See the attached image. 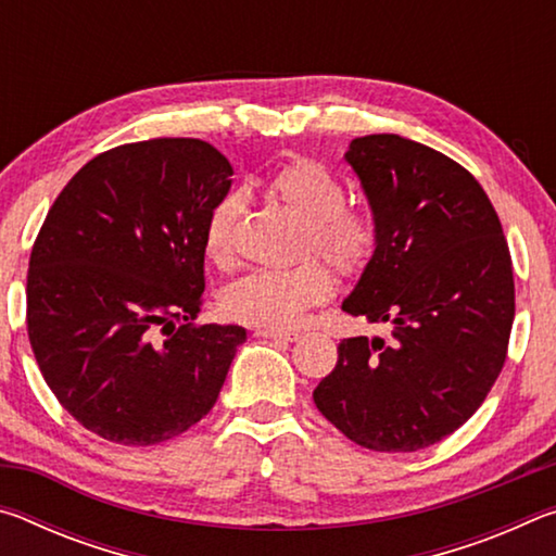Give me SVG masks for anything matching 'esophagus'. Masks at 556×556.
Here are the masks:
<instances>
[{
	"mask_svg": "<svg viewBox=\"0 0 556 556\" xmlns=\"http://www.w3.org/2000/svg\"><path fill=\"white\" fill-rule=\"evenodd\" d=\"M255 336L271 338V341H287V343H294L299 338L296 331H279V328H257Z\"/></svg>",
	"mask_w": 556,
	"mask_h": 556,
	"instance_id": "esophagus-1",
	"label": "esophagus"
}]
</instances>
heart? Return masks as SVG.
Here are the masks:
<instances>
[{
	"instance_id": "heart-1",
	"label": "heart",
	"mask_w": 556,
	"mask_h": 556,
	"mask_svg": "<svg viewBox=\"0 0 556 556\" xmlns=\"http://www.w3.org/2000/svg\"><path fill=\"white\" fill-rule=\"evenodd\" d=\"M267 193L301 223L296 255L321 257L341 275H355L378 248V218L365 208H348L345 188L316 159H291L265 178ZM242 199L228 193L215 201L205 218V252L215 265L232 260V235L240 220ZM333 291V277L321 262L306 260L287 269H257L225 289L223 312L232 321L287 328L308 306L321 304Z\"/></svg>"
}]
</instances>
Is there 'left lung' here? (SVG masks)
<instances>
[{
	"label": "left lung",
	"mask_w": 556,
	"mask_h": 556,
	"mask_svg": "<svg viewBox=\"0 0 556 556\" xmlns=\"http://www.w3.org/2000/svg\"><path fill=\"white\" fill-rule=\"evenodd\" d=\"M378 218V248L341 308L392 326L345 338L318 412L372 451H419L473 417L503 370L515 318L510 250L481 184L400 135L345 152Z\"/></svg>",
	"instance_id": "left-lung-1"
}]
</instances>
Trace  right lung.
<instances>
[{
	"label": "right lung",
	"mask_w": 556,
	"mask_h": 556,
	"mask_svg": "<svg viewBox=\"0 0 556 556\" xmlns=\"http://www.w3.org/2000/svg\"><path fill=\"white\" fill-rule=\"evenodd\" d=\"M230 176L201 139L122 144L83 166L46 215L26 326L46 384L92 434L152 446L218 400L248 331L191 321L205 289V218Z\"/></svg>",
	"instance_id": "right-lung-1"
}]
</instances>
